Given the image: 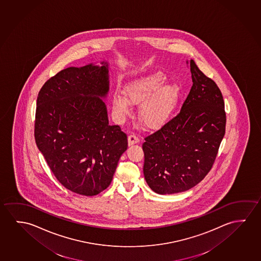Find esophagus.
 <instances>
[{
    "instance_id": "34e87169",
    "label": "esophagus",
    "mask_w": 261,
    "mask_h": 261,
    "mask_svg": "<svg viewBox=\"0 0 261 261\" xmlns=\"http://www.w3.org/2000/svg\"><path fill=\"white\" fill-rule=\"evenodd\" d=\"M139 143V138L136 135H130L128 137V145H133Z\"/></svg>"
}]
</instances>
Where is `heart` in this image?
<instances>
[{
    "label": "heart",
    "mask_w": 261,
    "mask_h": 261,
    "mask_svg": "<svg viewBox=\"0 0 261 261\" xmlns=\"http://www.w3.org/2000/svg\"><path fill=\"white\" fill-rule=\"evenodd\" d=\"M163 73H152L130 81L123 88V95L113 99L114 109L121 116L131 113V105L141 102L138 116L142 124L149 129H155L166 124L176 109L180 88L166 83Z\"/></svg>",
    "instance_id": "heart-1"
}]
</instances>
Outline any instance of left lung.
<instances>
[{
  "mask_svg": "<svg viewBox=\"0 0 261 261\" xmlns=\"http://www.w3.org/2000/svg\"><path fill=\"white\" fill-rule=\"evenodd\" d=\"M189 64L193 86L180 113L145 137L143 144L145 179L158 194L185 192L203 180L225 135L226 113L220 88L193 60Z\"/></svg>",
  "mask_w": 261,
  "mask_h": 261,
  "instance_id": "left-lung-1",
  "label": "left lung"
}]
</instances>
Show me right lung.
<instances>
[{"instance_id":"add662e5","label":"right lung","mask_w":261,"mask_h":261,"mask_svg":"<svg viewBox=\"0 0 261 261\" xmlns=\"http://www.w3.org/2000/svg\"><path fill=\"white\" fill-rule=\"evenodd\" d=\"M57 73L37 97L34 137L57 180L73 193L94 196L108 188L127 149L119 125H109L104 101L109 65Z\"/></svg>"}]
</instances>
